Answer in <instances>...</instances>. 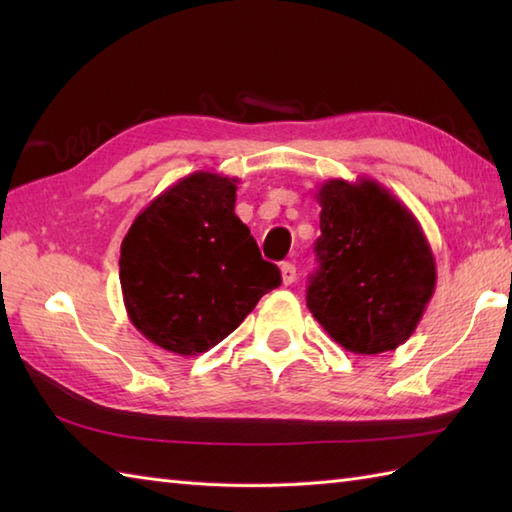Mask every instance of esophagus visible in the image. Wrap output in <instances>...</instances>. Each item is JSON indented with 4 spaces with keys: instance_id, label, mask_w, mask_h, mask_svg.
Returning <instances> with one entry per match:
<instances>
[{
    "instance_id": "1",
    "label": "esophagus",
    "mask_w": 512,
    "mask_h": 512,
    "mask_svg": "<svg viewBox=\"0 0 512 512\" xmlns=\"http://www.w3.org/2000/svg\"><path fill=\"white\" fill-rule=\"evenodd\" d=\"M281 281H284L286 286L295 284V281H297V268H295V264H290V262L281 264Z\"/></svg>"
}]
</instances>
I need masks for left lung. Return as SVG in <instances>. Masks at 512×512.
Returning a JSON list of instances; mask_svg holds the SVG:
<instances>
[{
    "mask_svg": "<svg viewBox=\"0 0 512 512\" xmlns=\"http://www.w3.org/2000/svg\"><path fill=\"white\" fill-rule=\"evenodd\" d=\"M321 237L308 308L354 354L396 350L436 290V259L416 217L383 184L328 180L317 191Z\"/></svg>",
    "mask_w": 512,
    "mask_h": 512,
    "instance_id": "1",
    "label": "left lung"
}]
</instances>
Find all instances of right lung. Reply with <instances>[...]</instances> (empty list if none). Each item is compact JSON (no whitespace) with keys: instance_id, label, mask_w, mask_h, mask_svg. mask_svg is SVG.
I'll list each match as a JSON object with an SVG mask.
<instances>
[{"instance_id":"obj_1","label":"right lung","mask_w":512,"mask_h":512,"mask_svg":"<svg viewBox=\"0 0 512 512\" xmlns=\"http://www.w3.org/2000/svg\"><path fill=\"white\" fill-rule=\"evenodd\" d=\"M237 178L195 171L151 200L121 244L129 321L158 347L198 356L281 284L235 215Z\"/></svg>"}]
</instances>
